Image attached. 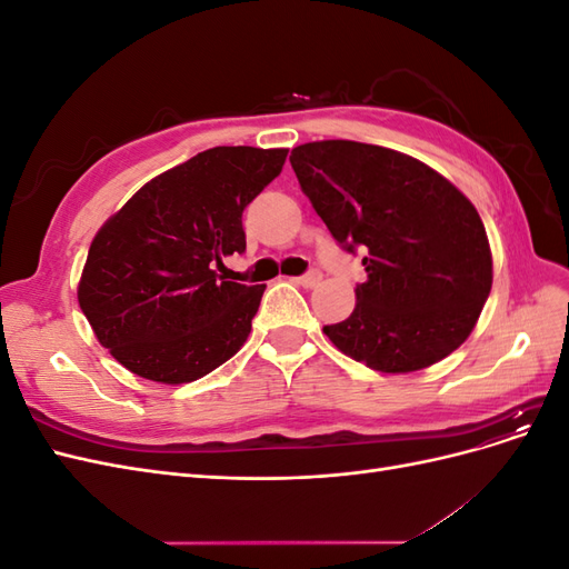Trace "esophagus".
Here are the masks:
<instances>
[{"label":"esophagus","instance_id":"obj_1","mask_svg":"<svg viewBox=\"0 0 569 569\" xmlns=\"http://www.w3.org/2000/svg\"><path fill=\"white\" fill-rule=\"evenodd\" d=\"M320 280H322V274L318 270H311V272L301 274V278H295V282L301 287H316Z\"/></svg>","mask_w":569,"mask_h":569}]
</instances>
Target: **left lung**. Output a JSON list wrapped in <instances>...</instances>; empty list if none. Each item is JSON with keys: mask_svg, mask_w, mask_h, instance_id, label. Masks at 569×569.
I'll return each instance as SVG.
<instances>
[{"mask_svg": "<svg viewBox=\"0 0 569 569\" xmlns=\"http://www.w3.org/2000/svg\"><path fill=\"white\" fill-rule=\"evenodd\" d=\"M303 194L337 242L363 249L353 313L322 332L380 372H416L453 353L491 291V249L470 199L408 153L351 140L291 149Z\"/></svg>", "mask_w": 569, "mask_h": 569, "instance_id": "left-lung-1", "label": "left lung"}]
</instances>
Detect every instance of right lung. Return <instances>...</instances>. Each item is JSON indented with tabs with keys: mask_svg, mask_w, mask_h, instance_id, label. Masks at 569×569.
<instances>
[{
	"mask_svg": "<svg viewBox=\"0 0 569 569\" xmlns=\"http://www.w3.org/2000/svg\"><path fill=\"white\" fill-rule=\"evenodd\" d=\"M284 159L287 149H206L137 189L101 226L78 301L120 366L184 385L244 347L266 284L228 282L213 268L244 253L242 213Z\"/></svg>",
	"mask_w": 569,
	"mask_h": 569,
	"instance_id": "add662e5",
	"label": "right lung"
}]
</instances>
